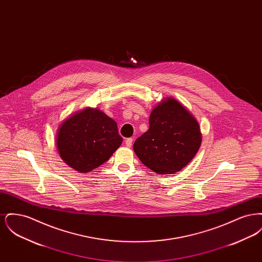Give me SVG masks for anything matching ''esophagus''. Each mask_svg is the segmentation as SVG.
<instances>
[{"label": "esophagus", "instance_id": "1", "mask_svg": "<svg viewBox=\"0 0 262 262\" xmlns=\"http://www.w3.org/2000/svg\"><path fill=\"white\" fill-rule=\"evenodd\" d=\"M133 141H134L133 138H126L125 142L126 147H130L133 145Z\"/></svg>", "mask_w": 262, "mask_h": 262}]
</instances>
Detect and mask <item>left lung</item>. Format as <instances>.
Here are the masks:
<instances>
[{
  "label": "left lung",
  "instance_id": "obj_1",
  "mask_svg": "<svg viewBox=\"0 0 262 262\" xmlns=\"http://www.w3.org/2000/svg\"><path fill=\"white\" fill-rule=\"evenodd\" d=\"M202 136L195 118L174 98H166L150 113L149 128L135 141L134 150L150 170L174 174L192 160Z\"/></svg>",
  "mask_w": 262,
  "mask_h": 262
}]
</instances>
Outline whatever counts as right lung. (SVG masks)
I'll return each instance as SVG.
<instances>
[{"mask_svg": "<svg viewBox=\"0 0 262 262\" xmlns=\"http://www.w3.org/2000/svg\"><path fill=\"white\" fill-rule=\"evenodd\" d=\"M123 142L117 123L99 109L86 108L59 126L56 143L63 162L88 173L109 160Z\"/></svg>", "mask_w": 262, "mask_h": 262, "instance_id": "1", "label": "right lung"}]
</instances>
